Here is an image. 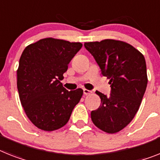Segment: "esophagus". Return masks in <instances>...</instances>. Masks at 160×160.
Returning a JSON list of instances; mask_svg holds the SVG:
<instances>
[{
  "label": "esophagus",
  "instance_id": "1",
  "mask_svg": "<svg viewBox=\"0 0 160 160\" xmlns=\"http://www.w3.org/2000/svg\"><path fill=\"white\" fill-rule=\"evenodd\" d=\"M83 92H84V95H88V94H91V93H92V91L88 90V89H86V88H84V89H83Z\"/></svg>",
  "mask_w": 160,
  "mask_h": 160
}]
</instances>
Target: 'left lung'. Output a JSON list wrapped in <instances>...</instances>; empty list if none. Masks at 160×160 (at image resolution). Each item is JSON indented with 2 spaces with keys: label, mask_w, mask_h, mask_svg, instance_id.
Here are the masks:
<instances>
[{
  "label": "left lung",
  "mask_w": 160,
  "mask_h": 160,
  "mask_svg": "<svg viewBox=\"0 0 160 160\" xmlns=\"http://www.w3.org/2000/svg\"><path fill=\"white\" fill-rule=\"evenodd\" d=\"M84 45L111 87L108 97L96 91L102 102L92 111L91 119L99 129L115 133L132 121L140 107L148 81L146 60L140 51L124 41L107 39Z\"/></svg>",
  "instance_id": "1"
}]
</instances>
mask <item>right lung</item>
I'll use <instances>...</instances> for the list:
<instances>
[{"label": "right lung", "mask_w": 160, "mask_h": 160, "mask_svg": "<svg viewBox=\"0 0 160 160\" xmlns=\"http://www.w3.org/2000/svg\"><path fill=\"white\" fill-rule=\"evenodd\" d=\"M81 47L80 42L48 37L22 52L17 70L19 99L28 119L40 129L51 132L63 127L80 102L82 89L67 90L60 80Z\"/></svg>", "instance_id": "obj_1"}]
</instances>
